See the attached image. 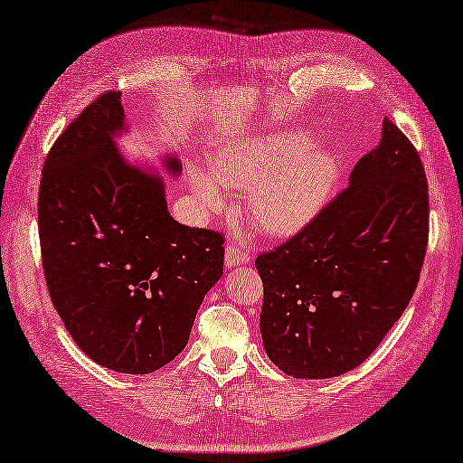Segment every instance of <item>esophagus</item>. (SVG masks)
<instances>
[{"instance_id": "34e87169", "label": "esophagus", "mask_w": 463, "mask_h": 463, "mask_svg": "<svg viewBox=\"0 0 463 463\" xmlns=\"http://www.w3.org/2000/svg\"><path fill=\"white\" fill-rule=\"evenodd\" d=\"M250 261V253L245 251L241 243H228L225 245V267H235V265H245Z\"/></svg>"}]
</instances>
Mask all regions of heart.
<instances>
[{
	"label": "heart",
	"instance_id": "heart-1",
	"mask_svg": "<svg viewBox=\"0 0 463 463\" xmlns=\"http://www.w3.org/2000/svg\"><path fill=\"white\" fill-rule=\"evenodd\" d=\"M340 175L335 156L298 133H267L228 145L193 168L194 193L210 206L225 202V186L250 188L247 212L269 233L287 235L308 223L328 200Z\"/></svg>",
	"mask_w": 463,
	"mask_h": 463
}]
</instances>
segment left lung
<instances>
[{
	"label": "left lung",
	"instance_id": "8db88e82",
	"mask_svg": "<svg viewBox=\"0 0 463 463\" xmlns=\"http://www.w3.org/2000/svg\"><path fill=\"white\" fill-rule=\"evenodd\" d=\"M428 245L419 151L391 119L349 184L314 220L255 259L270 362L297 379L347 373L375 352L414 295Z\"/></svg>",
	"mask_w": 463,
	"mask_h": 463
}]
</instances>
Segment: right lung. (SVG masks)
Here are the masks:
<instances>
[{
	"label": "right lung",
	"instance_id": "right-lung-1",
	"mask_svg": "<svg viewBox=\"0 0 463 463\" xmlns=\"http://www.w3.org/2000/svg\"><path fill=\"white\" fill-rule=\"evenodd\" d=\"M123 129L121 92H106L54 141L39 240L51 300L76 345L101 367L146 375L188 344L223 273L225 238L168 213L161 176L119 155ZM166 168L178 175L180 163L166 159Z\"/></svg>",
	"mask_w": 463,
	"mask_h": 463
}]
</instances>
